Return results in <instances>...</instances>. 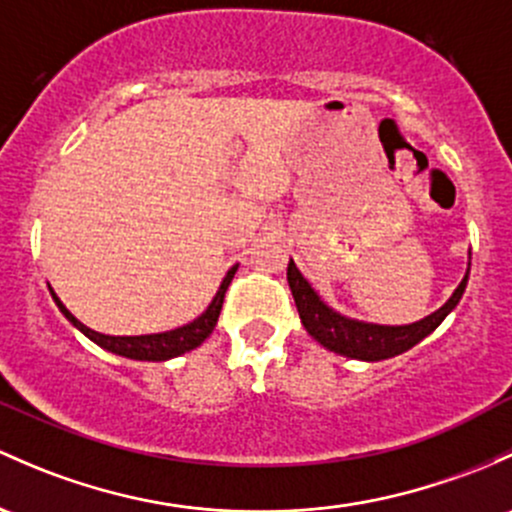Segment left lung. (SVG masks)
Here are the masks:
<instances>
[{"mask_svg":"<svg viewBox=\"0 0 512 512\" xmlns=\"http://www.w3.org/2000/svg\"><path fill=\"white\" fill-rule=\"evenodd\" d=\"M469 272H471V262H469V270L464 274V279H461L459 287L454 289V294H451L449 301H446L441 309L434 311V314L424 316L422 321H414V324H407V326L365 324V321L341 316L338 311H333L331 306H328L326 301L314 292V289H311V284L306 282L304 274L297 270V265H294L292 260H289V267H287V282H289V289H292V297H294V304H297L301 324H304L311 338H316L321 346L338 355L375 363V360L395 358V355L410 351V348L417 346L422 338H427L429 333H432L434 328H437L441 321L456 309L459 299L464 297L466 282H469Z\"/></svg>","mask_w":512,"mask_h":512,"instance_id":"left-lung-1","label":"left lung"}]
</instances>
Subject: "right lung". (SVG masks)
<instances>
[{
    "mask_svg": "<svg viewBox=\"0 0 512 512\" xmlns=\"http://www.w3.org/2000/svg\"><path fill=\"white\" fill-rule=\"evenodd\" d=\"M235 272H238V265L230 267L228 274L223 277V282H220V287H218V292H215L213 301L208 304V309L203 311L198 319H193L191 324H186V326L174 328V331L147 333V336H105V333L93 331V328H88L85 324H80L78 319H75L71 311L63 306V301L56 297V292H53L51 287H48V292H51V297H53V301H56L58 309H61V314L66 316V319L71 321V324L78 328L83 336H88L90 341L98 343L100 348H105V351H110L115 355H122V358L154 360V363H159V360H169V358H176V355H181L186 351H193V348H198L203 341H206L208 336H211L215 324H218V316H220V309H223L225 292H228L230 282H233V277H235Z\"/></svg>",
    "mask_w": 512,
    "mask_h": 512,
    "instance_id": "obj_1",
    "label": "right lung"
}]
</instances>
